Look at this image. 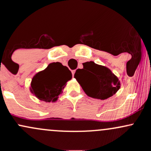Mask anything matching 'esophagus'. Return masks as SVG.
<instances>
[{"instance_id": "obj_1", "label": "esophagus", "mask_w": 151, "mask_h": 151, "mask_svg": "<svg viewBox=\"0 0 151 151\" xmlns=\"http://www.w3.org/2000/svg\"><path fill=\"white\" fill-rule=\"evenodd\" d=\"M72 76H73V77H74V73H75V70L72 71Z\"/></svg>"}]
</instances>
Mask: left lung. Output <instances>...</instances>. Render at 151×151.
Masks as SVG:
<instances>
[{
    "label": "left lung",
    "mask_w": 151,
    "mask_h": 151,
    "mask_svg": "<svg viewBox=\"0 0 151 151\" xmlns=\"http://www.w3.org/2000/svg\"><path fill=\"white\" fill-rule=\"evenodd\" d=\"M83 67L76 71L74 78L87 96L105 100L120 89V81L108 67L92 61L85 62Z\"/></svg>",
    "instance_id": "1"
}]
</instances>
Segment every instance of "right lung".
I'll return each mask as SVG.
<instances>
[{"mask_svg": "<svg viewBox=\"0 0 151 151\" xmlns=\"http://www.w3.org/2000/svg\"><path fill=\"white\" fill-rule=\"evenodd\" d=\"M72 77V72L67 67L60 62H52L44 70L35 74L30 91L40 101L56 102Z\"/></svg>", "mask_w": 151, "mask_h": 151, "instance_id": "obj_1", "label": "right lung"}]
</instances>
